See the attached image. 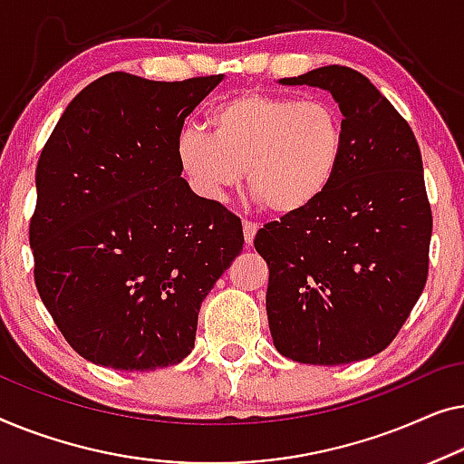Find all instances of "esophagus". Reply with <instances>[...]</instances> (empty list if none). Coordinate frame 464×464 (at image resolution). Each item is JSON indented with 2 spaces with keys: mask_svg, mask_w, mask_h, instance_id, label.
Listing matches in <instances>:
<instances>
[{
  "mask_svg": "<svg viewBox=\"0 0 464 464\" xmlns=\"http://www.w3.org/2000/svg\"><path fill=\"white\" fill-rule=\"evenodd\" d=\"M256 231H258L256 225L250 223V220H244V241H246V246H252L254 244Z\"/></svg>",
  "mask_w": 464,
  "mask_h": 464,
  "instance_id": "obj_1",
  "label": "esophagus"
}]
</instances>
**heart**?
Returning <instances> with one entry per match:
<instances>
[{
  "label": "heart",
  "mask_w": 464,
  "mask_h": 464,
  "mask_svg": "<svg viewBox=\"0 0 464 464\" xmlns=\"http://www.w3.org/2000/svg\"><path fill=\"white\" fill-rule=\"evenodd\" d=\"M210 136L182 130L176 158L201 199L220 201L244 179L277 217H295L334 185L344 123L334 104L279 94H241L208 115Z\"/></svg>",
  "instance_id": "obj_1"
}]
</instances>
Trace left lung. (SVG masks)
<instances>
[{"mask_svg": "<svg viewBox=\"0 0 464 464\" xmlns=\"http://www.w3.org/2000/svg\"><path fill=\"white\" fill-rule=\"evenodd\" d=\"M338 102L344 155L317 204L256 233L269 265L273 344L298 363L341 365L387 349L427 284L433 218L408 121L368 77L341 64L284 77Z\"/></svg>", "mask_w": 464, "mask_h": 464, "instance_id": "left-lung-1", "label": "left lung"}]
</instances>
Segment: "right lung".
Returning <instances> with one entry per match:
<instances>
[{
	"instance_id": "obj_1",
	"label": "right lung",
	"mask_w": 464,
	"mask_h": 464,
	"mask_svg": "<svg viewBox=\"0 0 464 464\" xmlns=\"http://www.w3.org/2000/svg\"><path fill=\"white\" fill-rule=\"evenodd\" d=\"M223 80L102 75L45 142L35 285L83 360L123 372L185 360L201 303L244 250L241 220L195 195L176 158L185 117Z\"/></svg>"
}]
</instances>
